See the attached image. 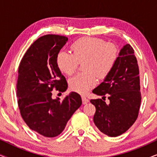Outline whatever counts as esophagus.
Instances as JSON below:
<instances>
[{"mask_svg":"<svg viewBox=\"0 0 157 157\" xmlns=\"http://www.w3.org/2000/svg\"><path fill=\"white\" fill-rule=\"evenodd\" d=\"M81 98H82V102H83V104H86L88 102H89V99L86 97L84 96H81Z\"/></svg>","mask_w":157,"mask_h":157,"instance_id":"esophagus-1","label":"esophagus"}]
</instances>
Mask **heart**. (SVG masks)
Instances as JSON below:
<instances>
[{
  "label": "heart",
  "mask_w": 157,
  "mask_h": 157,
  "mask_svg": "<svg viewBox=\"0 0 157 157\" xmlns=\"http://www.w3.org/2000/svg\"><path fill=\"white\" fill-rule=\"evenodd\" d=\"M72 53L61 51L56 56L59 70L66 75H71L83 62V73H79L68 81L72 91L83 94L96 83V76L103 78L113 69L118 58L117 47L104 40L85 37L71 45Z\"/></svg>",
  "instance_id": "heart-1"
}]
</instances>
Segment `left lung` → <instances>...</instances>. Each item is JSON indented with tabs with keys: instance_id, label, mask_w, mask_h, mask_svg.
I'll use <instances>...</instances> for the list:
<instances>
[{
	"instance_id": "1",
	"label": "left lung",
	"mask_w": 157,
	"mask_h": 157,
	"mask_svg": "<svg viewBox=\"0 0 157 157\" xmlns=\"http://www.w3.org/2000/svg\"><path fill=\"white\" fill-rule=\"evenodd\" d=\"M92 92L103 96L102 99L90 100L96 107L94 122L102 133L116 137L134 124L138 117L141 96L139 66L129 44L120 50L113 69ZM106 95L109 104L103 100Z\"/></svg>"
}]
</instances>
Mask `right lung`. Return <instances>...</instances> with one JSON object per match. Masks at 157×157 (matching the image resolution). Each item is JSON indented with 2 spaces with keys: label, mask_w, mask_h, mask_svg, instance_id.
I'll list each match as a JSON object with an SVG mask.
<instances>
[{
  "label": "right lung",
  "mask_w": 157,
  "mask_h": 157,
  "mask_svg": "<svg viewBox=\"0 0 157 157\" xmlns=\"http://www.w3.org/2000/svg\"><path fill=\"white\" fill-rule=\"evenodd\" d=\"M67 41L66 36H41L29 47L19 65L16 89L21 115L31 129L46 137L59 136L82 104L76 92L63 101L52 98L53 88L60 92L68 88L56 63L58 53Z\"/></svg>",
  "instance_id": "obj_1"
}]
</instances>
